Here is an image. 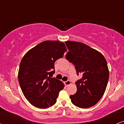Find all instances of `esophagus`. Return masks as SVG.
Masks as SVG:
<instances>
[{"label":"esophagus","mask_w":124,"mask_h":124,"mask_svg":"<svg viewBox=\"0 0 124 124\" xmlns=\"http://www.w3.org/2000/svg\"><path fill=\"white\" fill-rule=\"evenodd\" d=\"M65 84L66 86H68L71 84V82L70 80H67L66 82H65Z\"/></svg>","instance_id":"esophagus-1"}]
</instances>
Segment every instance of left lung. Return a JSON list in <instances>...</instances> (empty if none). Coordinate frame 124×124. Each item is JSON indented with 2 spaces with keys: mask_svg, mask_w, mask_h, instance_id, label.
Here are the masks:
<instances>
[{
  "mask_svg": "<svg viewBox=\"0 0 124 124\" xmlns=\"http://www.w3.org/2000/svg\"><path fill=\"white\" fill-rule=\"evenodd\" d=\"M69 49L67 60L75 65L77 74H83L76 82L77 92L70 96L75 106L87 108L94 106L106 91L109 78V70L103 54L86 44L65 41Z\"/></svg>",
  "mask_w": 124,
  "mask_h": 124,
  "instance_id": "8db88e82",
  "label": "left lung"
}]
</instances>
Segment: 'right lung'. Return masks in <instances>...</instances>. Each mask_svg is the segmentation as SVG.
<instances>
[{
    "label": "right lung",
    "instance_id": "add662e5",
    "mask_svg": "<svg viewBox=\"0 0 124 124\" xmlns=\"http://www.w3.org/2000/svg\"><path fill=\"white\" fill-rule=\"evenodd\" d=\"M67 51L59 41H45L31 48L21 59L18 73L20 86L31 104L47 108L55 104L64 87L61 80L52 78L54 63Z\"/></svg>",
    "mask_w": 124,
    "mask_h": 124
}]
</instances>
